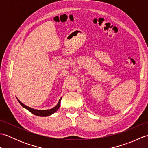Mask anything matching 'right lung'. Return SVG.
Wrapping results in <instances>:
<instances>
[{
	"label": "right lung",
	"mask_w": 148,
	"mask_h": 148,
	"mask_svg": "<svg viewBox=\"0 0 148 148\" xmlns=\"http://www.w3.org/2000/svg\"><path fill=\"white\" fill-rule=\"evenodd\" d=\"M61 99H62V97L60 98V99L59 100V101L58 102V104L56 105L55 107H54V108H52V109H48V110H37V109H34L29 108V107H28V106H25V104H23V103H21L18 99V100L19 103H20L21 106H23L24 108L27 109L28 111H29L31 113H32V114H35L36 116H49V115L53 114V113L55 112L59 109L60 106Z\"/></svg>",
	"instance_id": "1"
}]
</instances>
